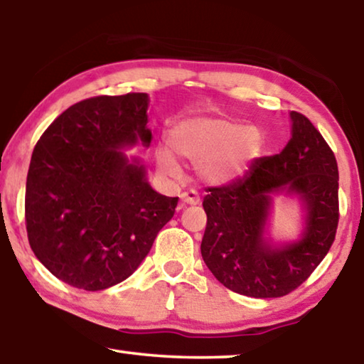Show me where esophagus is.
<instances>
[{
    "mask_svg": "<svg viewBox=\"0 0 364 364\" xmlns=\"http://www.w3.org/2000/svg\"><path fill=\"white\" fill-rule=\"evenodd\" d=\"M181 202L183 205H197L200 202V197L196 191H188V193L181 194Z\"/></svg>",
    "mask_w": 364,
    "mask_h": 364,
    "instance_id": "obj_1",
    "label": "esophagus"
}]
</instances>
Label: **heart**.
<instances>
[{
  "label": "heart",
  "mask_w": 364,
  "mask_h": 364,
  "mask_svg": "<svg viewBox=\"0 0 364 364\" xmlns=\"http://www.w3.org/2000/svg\"><path fill=\"white\" fill-rule=\"evenodd\" d=\"M168 143L178 156L197 164L200 178L210 184L241 180L263 149L257 128L220 117H189L178 122ZM157 162L168 173L178 170L175 156L165 147L157 151Z\"/></svg>",
  "instance_id": "heart-1"
}]
</instances>
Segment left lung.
Here are the masks:
<instances>
[{
	"label": "left lung",
	"mask_w": 364,
	"mask_h": 364,
	"mask_svg": "<svg viewBox=\"0 0 364 364\" xmlns=\"http://www.w3.org/2000/svg\"><path fill=\"white\" fill-rule=\"evenodd\" d=\"M292 136L276 156L260 157L241 180L208 188L200 252L208 269L232 292L282 297L316 269L336 239L338 170L336 156L305 115L291 112ZM299 196L306 228L299 242L264 238L272 194Z\"/></svg>",
	"instance_id": "8db88e82"
}]
</instances>
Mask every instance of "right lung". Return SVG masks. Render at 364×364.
<instances>
[{
	"mask_svg": "<svg viewBox=\"0 0 364 364\" xmlns=\"http://www.w3.org/2000/svg\"><path fill=\"white\" fill-rule=\"evenodd\" d=\"M146 93L96 96L64 110L36 143L26 188V223L36 258L65 284L102 291L133 274L178 197L159 194L139 159L149 146Z\"/></svg>",
	"mask_w": 364,
	"mask_h": 364,
	"instance_id": "obj_1",
	"label": "right lung"
}]
</instances>
